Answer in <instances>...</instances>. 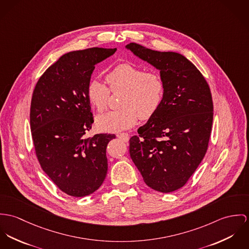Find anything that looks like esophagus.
I'll return each instance as SVG.
<instances>
[{
	"mask_svg": "<svg viewBox=\"0 0 249 249\" xmlns=\"http://www.w3.org/2000/svg\"><path fill=\"white\" fill-rule=\"evenodd\" d=\"M117 137L119 138H121L122 140H124L125 142H127L129 140V135L126 134V133H122V134H118Z\"/></svg>",
	"mask_w": 249,
	"mask_h": 249,
	"instance_id": "obj_1",
	"label": "esophagus"
}]
</instances>
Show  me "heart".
<instances>
[{"label":"heart","instance_id":"obj_1","mask_svg":"<svg viewBox=\"0 0 249 249\" xmlns=\"http://www.w3.org/2000/svg\"><path fill=\"white\" fill-rule=\"evenodd\" d=\"M107 82L111 90H124L117 111H111L97 117L99 130L115 133L132 128L138 117L148 119L160 108L163 97V83L153 72H144L132 63L116 65L108 72ZM110 90L100 79H91L87 87V96L90 104L98 111L108 105Z\"/></svg>","mask_w":249,"mask_h":249}]
</instances>
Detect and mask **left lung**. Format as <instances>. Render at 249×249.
<instances>
[{
    "label": "left lung",
    "instance_id": "obj_1",
    "mask_svg": "<svg viewBox=\"0 0 249 249\" xmlns=\"http://www.w3.org/2000/svg\"><path fill=\"white\" fill-rule=\"evenodd\" d=\"M125 48L160 71L163 83L161 104L130 139V156L149 187L170 193L187 182L205 156L213 122L210 89L180 53L136 43Z\"/></svg>",
    "mask_w": 249,
    "mask_h": 249
}]
</instances>
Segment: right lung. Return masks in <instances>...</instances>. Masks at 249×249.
<instances>
[{
    "label": "right lung",
    "mask_w": 249,
    "mask_h": 249,
    "mask_svg": "<svg viewBox=\"0 0 249 249\" xmlns=\"http://www.w3.org/2000/svg\"><path fill=\"white\" fill-rule=\"evenodd\" d=\"M115 52L91 48L61 56L32 94L30 130L37 159L57 187L72 196L95 192L107 175L106 149L115 135L85 138L93 123L87 87L95 65Z\"/></svg>",
    "instance_id": "add662e5"
}]
</instances>
